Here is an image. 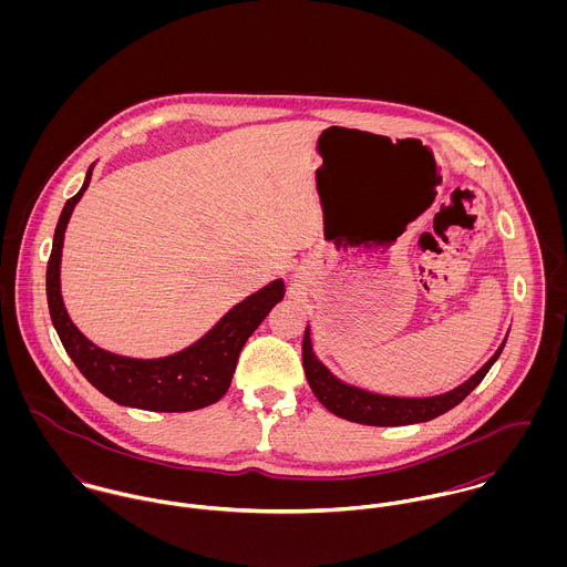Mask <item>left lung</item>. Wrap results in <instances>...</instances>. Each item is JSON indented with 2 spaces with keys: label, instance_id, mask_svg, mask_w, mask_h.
Wrapping results in <instances>:
<instances>
[{
  "label": "left lung",
  "instance_id": "obj_1",
  "mask_svg": "<svg viewBox=\"0 0 567 567\" xmlns=\"http://www.w3.org/2000/svg\"><path fill=\"white\" fill-rule=\"evenodd\" d=\"M301 349H303V369H306L308 384L317 395V400L329 412H333L340 419L364 423V425H410V423L430 421L452 410L454 405L461 404L483 382L493 362L499 358L504 342L478 373H474L467 382H463L454 391L436 398H386V395H375L340 382L327 371L323 362L317 360L312 351L310 329H306Z\"/></svg>",
  "mask_w": 567,
  "mask_h": 567
}]
</instances>
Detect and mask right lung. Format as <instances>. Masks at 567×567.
Instances as JSON below:
<instances>
[{
	"label": "right lung",
	"instance_id": "1",
	"mask_svg": "<svg viewBox=\"0 0 567 567\" xmlns=\"http://www.w3.org/2000/svg\"><path fill=\"white\" fill-rule=\"evenodd\" d=\"M93 165L86 169L81 192L72 196L59 218L52 255L48 261V306L56 333L79 367L82 375L115 404L155 410V412H187L216 404L227 389L238 364L248 336L268 317V312L284 299V281L275 279L243 303L231 308L214 329L187 349L157 360L124 358L95 347L72 323L61 297V250L70 216L89 187Z\"/></svg>",
	"mask_w": 567,
	"mask_h": 567
}]
</instances>
